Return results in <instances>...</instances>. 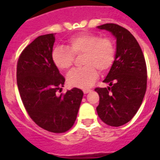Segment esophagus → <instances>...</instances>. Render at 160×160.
Here are the masks:
<instances>
[{
    "label": "esophagus",
    "mask_w": 160,
    "mask_h": 160,
    "mask_svg": "<svg viewBox=\"0 0 160 160\" xmlns=\"http://www.w3.org/2000/svg\"><path fill=\"white\" fill-rule=\"evenodd\" d=\"M83 92H84V94H88V93L91 92V90H90V89H84Z\"/></svg>",
    "instance_id": "1"
}]
</instances>
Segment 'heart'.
<instances>
[{
	"label": "heart",
	"instance_id": "heart-1",
	"mask_svg": "<svg viewBox=\"0 0 160 160\" xmlns=\"http://www.w3.org/2000/svg\"><path fill=\"white\" fill-rule=\"evenodd\" d=\"M83 55L81 69H74L68 73L67 83L78 88L90 87L98 77V70L105 72L114 64L115 46L109 37H100L92 33L79 34L69 39L66 47L56 46L51 59L60 70L72 66L74 56Z\"/></svg>",
	"mask_w": 160,
	"mask_h": 160
}]
</instances>
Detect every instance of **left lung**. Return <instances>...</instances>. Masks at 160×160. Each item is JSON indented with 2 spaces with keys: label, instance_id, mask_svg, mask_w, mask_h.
<instances>
[{
  "label": "left lung",
  "instance_id": "left-lung-1",
  "mask_svg": "<svg viewBox=\"0 0 160 160\" xmlns=\"http://www.w3.org/2000/svg\"><path fill=\"white\" fill-rule=\"evenodd\" d=\"M116 37L114 64L104 82L108 88H95L100 96L96 108L104 123L114 127L126 124L141 105L147 88V67L144 54L134 36L117 24L98 26Z\"/></svg>",
  "mask_w": 160,
  "mask_h": 160
}]
</instances>
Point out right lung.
Masks as SVG:
<instances>
[{"label":"right lung","instance_id":"obj_1","mask_svg":"<svg viewBox=\"0 0 160 160\" xmlns=\"http://www.w3.org/2000/svg\"><path fill=\"white\" fill-rule=\"evenodd\" d=\"M55 36H38L19 56L16 80L23 105L38 126L52 133H65L74 125L84 93L77 88L56 95L65 78L54 65L51 53Z\"/></svg>","mask_w":160,"mask_h":160}]
</instances>
